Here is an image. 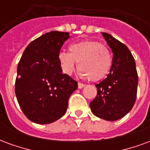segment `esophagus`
<instances>
[{"label":"esophagus","instance_id":"34e87169","mask_svg":"<svg viewBox=\"0 0 150 150\" xmlns=\"http://www.w3.org/2000/svg\"><path fill=\"white\" fill-rule=\"evenodd\" d=\"M83 87H85V84H83V83H78V88H83Z\"/></svg>","mask_w":150,"mask_h":150}]
</instances>
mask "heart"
<instances>
[{
    "label": "heart",
    "instance_id": "heart-1",
    "mask_svg": "<svg viewBox=\"0 0 150 150\" xmlns=\"http://www.w3.org/2000/svg\"><path fill=\"white\" fill-rule=\"evenodd\" d=\"M59 59L65 73L71 74L76 67V62H79L80 75L94 82L103 79L112 66V56L107 46L96 41H83L72 44L70 53L61 51Z\"/></svg>",
    "mask_w": 150,
    "mask_h": 150
}]
</instances>
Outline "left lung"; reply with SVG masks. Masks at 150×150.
Listing matches in <instances>:
<instances>
[{
	"instance_id": "1",
	"label": "left lung",
	"mask_w": 150,
	"mask_h": 150,
	"mask_svg": "<svg viewBox=\"0 0 150 150\" xmlns=\"http://www.w3.org/2000/svg\"><path fill=\"white\" fill-rule=\"evenodd\" d=\"M103 36L112 50V63L107 78L96 84L97 95L90 108L95 116L113 121L122 118L133 107L138 75L128 47L107 33H103Z\"/></svg>"
}]
</instances>
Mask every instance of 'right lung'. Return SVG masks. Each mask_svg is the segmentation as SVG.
Segmentation results:
<instances>
[{
  "label": "right lung",
  "instance_id": "obj_1",
  "mask_svg": "<svg viewBox=\"0 0 150 150\" xmlns=\"http://www.w3.org/2000/svg\"><path fill=\"white\" fill-rule=\"evenodd\" d=\"M69 33L51 31L31 42L18 65L15 93L28 119L50 124L67 112L70 96L78 83L62 73L59 54Z\"/></svg>",
  "mask_w": 150,
  "mask_h": 150
}]
</instances>
